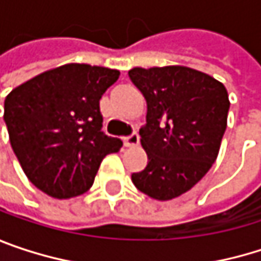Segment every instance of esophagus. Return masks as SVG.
I'll list each match as a JSON object with an SVG mask.
<instances>
[{
    "mask_svg": "<svg viewBox=\"0 0 261 261\" xmlns=\"http://www.w3.org/2000/svg\"><path fill=\"white\" fill-rule=\"evenodd\" d=\"M124 143H125V146H137L139 145V134L134 131L133 134L124 139Z\"/></svg>",
    "mask_w": 261,
    "mask_h": 261,
    "instance_id": "34e87169",
    "label": "esophagus"
}]
</instances>
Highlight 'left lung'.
Wrapping results in <instances>:
<instances>
[{"label": "left lung", "mask_w": 261, "mask_h": 261, "mask_svg": "<svg viewBox=\"0 0 261 261\" xmlns=\"http://www.w3.org/2000/svg\"><path fill=\"white\" fill-rule=\"evenodd\" d=\"M128 75L148 107L146 124L139 130L148 165L131 180L154 199H174L190 190L218 159L228 92L208 74L178 65L133 68Z\"/></svg>", "instance_id": "obj_1"}]
</instances>
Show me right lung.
<instances>
[{"instance_id": "obj_1", "label": "right lung", "mask_w": 261, "mask_h": 261, "mask_svg": "<svg viewBox=\"0 0 261 261\" xmlns=\"http://www.w3.org/2000/svg\"><path fill=\"white\" fill-rule=\"evenodd\" d=\"M119 71L68 63L15 87L4 101L10 145L27 178L46 195L66 199L87 192L121 139L101 131L99 99Z\"/></svg>"}]
</instances>
